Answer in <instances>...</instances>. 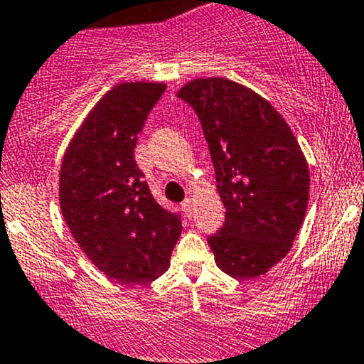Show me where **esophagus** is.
<instances>
[{
  "instance_id": "obj_1",
  "label": "esophagus",
  "mask_w": 364,
  "mask_h": 364,
  "mask_svg": "<svg viewBox=\"0 0 364 364\" xmlns=\"http://www.w3.org/2000/svg\"><path fill=\"white\" fill-rule=\"evenodd\" d=\"M182 210L186 211L187 216H193V211H194V201H193V198H187L186 201L182 203Z\"/></svg>"
}]
</instances>
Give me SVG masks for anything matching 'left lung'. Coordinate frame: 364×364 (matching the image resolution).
<instances>
[{"label":"left lung","instance_id":"left-lung-1","mask_svg":"<svg viewBox=\"0 0 364 364\" xmlns=\"http://www.w3.org/2000/svg\"><path fill=\"white\" fill-rule=\"evenodd\" d=\"M178 97L201 120L225 206L208 237L216 267L234 279L264 275L291 251L304 222L309 168L285 118L258 92L225 77H198Z\"/></svg>","mask_w":364,"mask_h":364}]
</instances>
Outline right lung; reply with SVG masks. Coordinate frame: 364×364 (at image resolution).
Listing matches in <instances>:
<instances>
[{
    "label": "right lung",
    "instance_id": "obj_1",
    "mask_svg": "<svg viewBox=\"0 0 364 364\" xmlns=\"http://www.w3.org/2000/svg\"><path fill=\"white\" fill-rule=\"evenodd\" d=\"M165 82H120L73 134L60 170V208L73 239L118 284H148L168 270L181 216L154 201L134 160L137 134Z\"/></svg>",
    "mask_w": 364,
    "mask_h": 364
}]
</instances>
